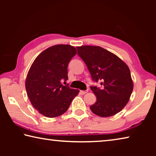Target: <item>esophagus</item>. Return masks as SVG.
<instances>
[{
    "mask_svg": "<svg viewBox=\"0 0 156 156\" xmlns=\"http://www.w3.org/2000/svg\"><path fill=\"white\" fill-rule=\"evenodd\" d=\"M80 93L82 94V95H84L87 93V91H80Z\"/></svg>",
    "mask_w": 156,
    "mask_h": 156,
    "instance_id": "esophagus-1",
    "label": "esophagus"
}]
</instances>
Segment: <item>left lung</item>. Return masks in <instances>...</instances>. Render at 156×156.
Returning <instances> with one entry per match:
<instances>
[{
  "label": "left lung",
  "mask_w": 156,
  "mask_h": 156,
  "mask_svg": "<svg viewBox=\"0 0 156 156\" xmlns=\"http://www.w3.org/2000/svg\"><path fill=\"white\" fill-rule=\"evenodd\" d=\"M78 54L87 67L91 78L102 87H91L96 102L90 106L94 114L109 117L128 103L133 89L131 72L126 63L113 53L99 46L77 47Z\"/></svg>",
  "instance_id": "1"
}]
</instances>
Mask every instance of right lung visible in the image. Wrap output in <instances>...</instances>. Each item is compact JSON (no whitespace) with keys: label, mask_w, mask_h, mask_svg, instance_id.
I'll use <instances>...</instances> for the list:
<instances>
[{"label":"right lung","mask_w":156,"mask_h":156,"mask_svg":"<svg viewBox=\"0 0 156 156\" xmlns=\"http://www.w3.org/2000/svg\"><path fill=\"white\" fill-rule=\"evenodd\" d=\"M76 53L75 47L69 44H56L42 51L31 65L25 88L31 105L42 115L48 118L61 115L78 94V89L61 83L68 79L67 66Z\"/></svg>","instance_id":"1"}]
</instances>
